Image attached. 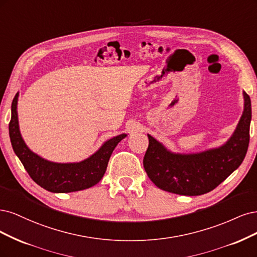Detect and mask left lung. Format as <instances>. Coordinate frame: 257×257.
I'll return each instance as SVG.
<instances>
[{"instance_id":"obj_1","label":"left lung","mask_w":257,"mask_h":257,"mask_svg":"<svg viewBox=\"0 0 257 257\" xmlns=\"http://www.w3.org/2000/svg\"><path fill=\"white\" fill-rule=\"evenodd\" d=\"M244 111L226 144L193 155L172 154L148 135L143 164L148 177L164 191L202 195L217 188L242 163L250 141L252 117L250 96L243 92Z\"/></svg>"}]
</instances>
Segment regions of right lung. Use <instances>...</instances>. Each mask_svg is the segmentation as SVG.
<instances>
[{
    "label": "right lung",
    "instance_id": "obj_1",
    "mask_svg": "<svg viewBox=\"0 0 257 257\" xmlns=\"http://www.w3.org/2000/svg\"><path fill=\"white\" fill-rule=\"evenodd\" d=\"M17 101L18 94H16L12 103V118L8 126L11 142L15 154L37 185L50 192L66 193L90 188L101 180L114 148L126 135H119L106 141L100 150L82 162L54 163L47 161L32 153L21 138Z\"/></svg>",
    "mask_w": 257,
    "mask_h": 257
}]
</instances>
